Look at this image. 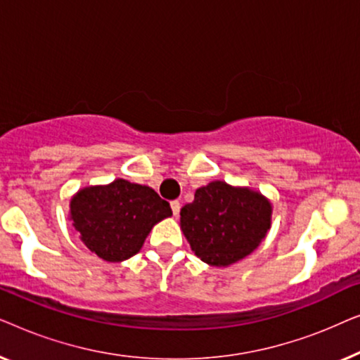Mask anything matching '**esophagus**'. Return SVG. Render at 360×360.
Wrapping results in <instances>:
<instances>
[{"label": "esophagus", "instance_id": "34e87169", "mask_svg": "<svg viewBox=\"0 0 360 360\" xmlns=\"http://www.w3.org/2000/svg\"><path fill=\"white\" fill-rule=\"evenodd\" d=\"M170 208H172V213H174V216L176 218V216L180 214V201H176V200L172 201Z\"/></svg>", "mask_w": 360, "mask_h": 360}]
</instances>
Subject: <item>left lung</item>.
Wrapping results in <instances>:
<instances>
[{"mask_svg": "<svg viewBox=\"0 0 360 360\" xmlns=\"http://www.w3.org/2000/svg\"><path fill=\"white\" fill-rule=\"evenodd\" d=\"M272 203L249 186L223 180L195 191L180 211V228L198 259L211 267H229L259 248L272 226Z\"/></svg>", "mask_w": 360, "mask_h": 360, "instance_id": "obj_1", "label": "left lung"}]
</instances>
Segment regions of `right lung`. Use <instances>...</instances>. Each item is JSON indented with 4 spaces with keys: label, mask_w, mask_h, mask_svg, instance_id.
<instances>
[{
    "label": "right lung",
    "mask_w": 360,
    "mask_h": 360,
    "mask_svg": "<svg viewBox=\"0 0 360 360\" xmlns=\"http://www.w3.org/2000/svg\"><path fill=\"white\" fill-rule=\"evenodd\" d=\"M169 216V201L150 186L116 179L78 190L68 219L93 254L106 262H122L139 252L150 229Z\"/></svg>",
    "instance_id": "obj_1"
}]
</instances>
